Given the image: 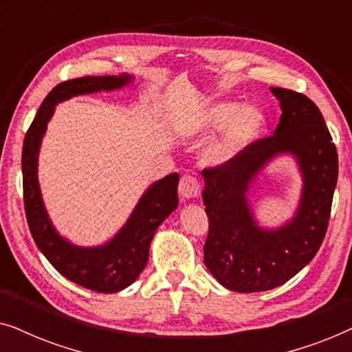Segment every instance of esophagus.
I'll use <instances>...</instances> for the list:
<instances>
[{
	"label": "esophagus",
	"instance_id": "1",
	"mask_svg": "<svg viewBox=\"0 0 352 352\" xmlns=\"http://www.w3.org/2000/svg\"><path fill=\"white\" fill-rule=\"evenodd\" d=\"M179 195L182 197V200H190V199H197L200 195V182L197 181L195 176L190 175H184L179 181Z\"/></svg>",
	"mask_w": 352,
	"mask_h": 352
}]
</instances>
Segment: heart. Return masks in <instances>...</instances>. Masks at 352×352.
<instances>
[{"instance_id": "b5f03b06", "label": "heart", "mask_w": 352, "mask_h": 352, "mask_svg": "<svg viewBox=\"0 0 352 352\" xmlns=\"http://www.w3.org/2000/svg\"><path fill=\"white\" fill-rule=\"evenodd\" d=\"M263 117L254 109L223 102L204 107L194 118V129L199 134H208L223 128L221 136L211 144L206 158L211 163L226 162L235 148L243 146L261 131Z\"/></svg>"}]
</instances>
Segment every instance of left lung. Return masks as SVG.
<instances>
[{"mask_svg": "<svg viewBox=\"0 0 352 352\" xmlns=\"http://www.w3.org/2000/svg\"><path fill=\"white\" fill-rule=\"evenodd\" d=\"M271 91L282 107L272 136L256 139L239 155L201 171L210 224L204 263L221 285L239 293L283 285L316 256L338 179V153L319 107L296 91ZM282 151L293 153L303 171L300 210L292 223L264 231L254 223L246 190L265 162Z\"/></svg>", "mask_w": 352, "mask_h": 352, "instance_id": "left-lung-1", "label": "left lung"}]
</instances>
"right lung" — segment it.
<instances>
[{"instance_id": "right-lung-1", "label": "right lung", "mask_w": 352, "mask_h": 352, "mask_svg": "<svg viewBox=\"0 0 352 352\" xmlns=\"http://www.w3.org/2000/svg\"><path fill=\"white\" fill-rule=\"evenodd\" d=\"M131 76H81L62 81L52 88L33 118L23 139L22 177L23 205L28 229L47 261L76 285L98 293H115L136 280L148 259V247L158 226L177 206L179 175L171 173L155 184L139 200L131 218L115 235L112 242L96 248H80L59 237L47 218L38 186L36 165L41 138L54 105L78 94L112 91L128 85Z\"/></svg>"}]
</instances>
